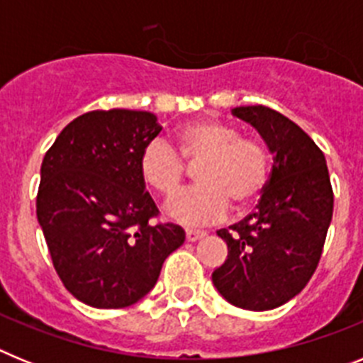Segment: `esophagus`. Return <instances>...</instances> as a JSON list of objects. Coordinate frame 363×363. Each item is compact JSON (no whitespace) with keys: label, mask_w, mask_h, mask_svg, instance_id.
Returning <instances> with one entry per match:
<instances>
[{"label":"esophagus","mask_w":363,"mask_h":363,"mask_svg":"<svg viewBox=\"0 0 363 363\" xmlns=\"http://www.w3.org/2000/svg\"><path fill=\"white\" fill-rule=\"evenodd\" d=\"M203 236H205L203 230H192V229L185 230V238H187V242H198V240L203 238Z\"/></svg>","instance_id":"esophagus-1"}]
</instances>
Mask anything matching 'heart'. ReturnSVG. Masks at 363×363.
Instances as JSON below:
<instances>
[{"label":"heart","instance_id":"1","mask_svg":"<svg viewBox=\"0 0 363 363\" xmlns=\"http://www.w3.org/2000/svg\"><path fill=\"white\" fill-rule=\"evenodd\" d=\"M198 167L200 187L185 191L165 205L167 214L184 225H209L225 220L234 205L249 209L269 184V154L258 140L240 136L233 125L198 120L176 134V149L156 138L140 156V174L162 196L184 185L187 165Z\"/></svg>","mask_w":363,"mask_h":363}]
</instances>
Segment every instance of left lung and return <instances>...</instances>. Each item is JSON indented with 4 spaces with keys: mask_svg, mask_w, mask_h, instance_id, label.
I'll use <instances>...</instances> for the list:
<instances>
[{
    "mask_svg": "<svg viewBox=\"0 0 363 363\" xmlns=\"http://www.w3.org/2000/svg\"><path fill=\"white\" fill-rule=\"evenodd\" d=\"M233 114L262 134L274 163L258 211L218 230L229 255L213 284L240 309L269 311L296 296L318 267L335 196L325 156L294 121L264 105Z\"/></svg>",
    "mask_w": 363,
    "mask_h": 363,
    "instance_id": "8db88e82",
    "label": "left lung"
}]
</instances>
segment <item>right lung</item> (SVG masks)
<instances>
[{
  "instance_id": "obj_1",
  "label": "right lung",
  "mask_w": 363,
  "mask_h": 363,
  "mask_svg": "<svg viewBox=\"0 0 363 363\" xmlns=\"http://www.w3.org/2000/svg\"><path fill=\"white\" fill-rule=\"evenodd\" d=\"M162 127L152 112L91 111L70 121L43 163L36 214L65 289L98 309L142 300L165 258L185 242L174 223H154L140 156Z\"/></svg>"
}]
</instances>
